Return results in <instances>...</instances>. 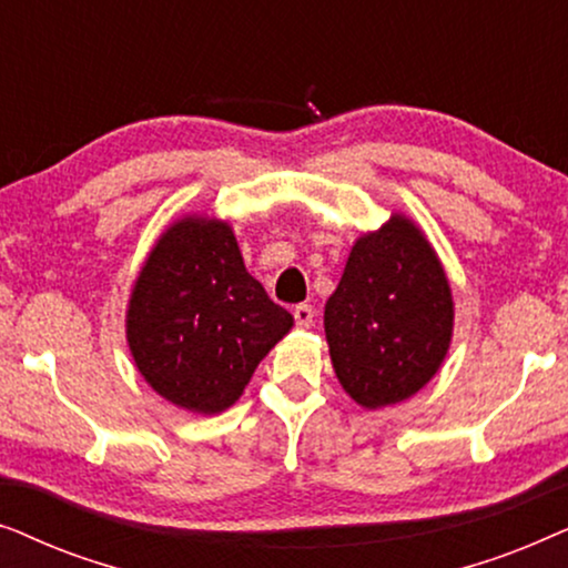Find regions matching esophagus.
Here are the masks:
<instances>
[{
  "mask_svg": "<svg viewBox=\"0 0 568 568\" xmlns=\"http://www.w3.org/2000/svg\"><path fill=\"white\" fill-rule=\"evenodd\" d=\"M292 315H294V323H297L300 328H310V325H313V321H315L313 305H297L292 310Z\"/></svg>",
  "mask_w": 568,
  "mask_h": 568,
  "instance_id": "34e87169",
  "label": "esophagus"
}]
</instances>
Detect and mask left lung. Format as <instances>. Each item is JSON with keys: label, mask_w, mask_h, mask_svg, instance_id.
Instances as JSON below:
<instances>
[{"label": "left lung", "mask_w": 568, "mask_h": 568, "mask_svg": "<svg viewBox=\"0 0 568 568\" xmlns=\"http://www.w3.org/2000/svg\"><path fill=\"white\" fill-rule=\"evenodd\" d=\"M325 341L348 398L375 410L410 398L453 344L449 278L424 230L403 212L356 237L325 302Z\"/></svg>", "instance_id": "obj_1"}]
</instances>
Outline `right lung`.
<instances>
[{
  "instance_id": "1",
  "label": "right lung",
  "mask_w": 568,
  "mask_h": 568,
  "mask_svg": "<svg viewBox=\"0 0 568 568\" xmlns=\"http://www.w3.org/2000/svg\"><path fill=\"white\" fill-rule=\"evenodd\" d=\"M294 317L247 274L230 222L185 214L146 253L126 307L129 352L144 383L191 414L240 400Z\"/></svg>"
}]
</instances>
